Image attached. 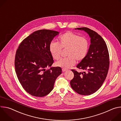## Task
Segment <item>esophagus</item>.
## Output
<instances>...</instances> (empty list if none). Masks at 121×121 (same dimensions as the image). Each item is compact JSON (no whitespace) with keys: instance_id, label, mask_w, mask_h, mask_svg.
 Segmentation results:
<instances>
[{"instance_id":"esophagus-1","label":"esophagus","mask_w":121,"mask_h":121,"mask_svg":"<svg viewBox=\"0 0 121 121\" xmlns=\"http://www.w3.org/2000/svg\"><path fill=\"white\" fill-rule=\"evenodd\" d=\"M66 70H67V69H65V68H63L62 69V71L63 72H65Z\"/></svg>"}]
</instances>
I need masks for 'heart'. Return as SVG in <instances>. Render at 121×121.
Returning a JSON list of instances; mask_svg holds the SVG:
<instances>
[{"label": "heart", "mask_w": 121, "mask_h": 121, "mask_svg": "<svg viewBox=\"0 0 121 121\" xmlns=\"http://www.w3.org/2000/svg\"><path fill=\"white\" fill-rule=\"evenodd\" d=\"M58 43L52 42L49 44V49L52 56L57 60L60 57L62 49H67L68 57L57 61L56 63L57 66L65 69L70 68L76 64V60L78 62L83 60L88 53V40L73 32L67 31L60 36Z\"/></svg>", "instance_id": "1"}]
</instances>
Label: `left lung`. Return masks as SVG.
<instances>
[{
    "label": "left lung",
    "mask_w": 121,
    "mask_h": 121,
    "mask_svg": "<svg viewBox=\"0 0 121 121\" xmlns=\"http://www.w3.org/2000/svg\"><path fill=\"white\" fill-rule=\"evenodd\" d=\"M75 29L87 32L91 38V44L87 56L77 66L84 71L72 69L74 77L70 83L78 93L90 95L97 91L106 79L110 63L108 50L105 41L96 32L86 27Z\"/></svg>",
    "instance_id": "8db88e82"
}]
</instances>
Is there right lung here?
<instances>
[{"mask_svg":"<svg viewBox=\"0 0 121 121\" xmlns=\"http://www.w3.org/2000/svg\"><path fill=\"white\" fill-rule=\"evenodd\" d=\"M59 33L45 29L34 31L22 41L16 51L17 76L23 89L32 96L48 95L62 73L61 67H51L54 60L49 49L50 43ZM48 67L50 69L46 70Z\"/></svg>","mask_w":121,"mask_h":121,"instance_id":"obj_1","label":"right lung"}]
</instances>
